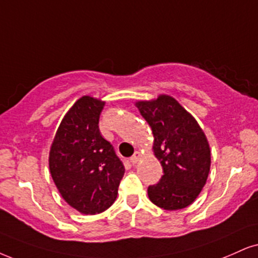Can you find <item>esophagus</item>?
<instances>
[{
    "label": "esophagus",
    "instance_id": "esophagus-1",
    "mask_svg": "<svg viewBox=\"0 0 258 258\" xmlns=\"http://www.w3.org/2000/svg\"><path fill=\"white\" fill-rule=\"evenodd\" d=\"M141 157H142L141 152L136 151L135 153H134V155H133V157L130 158V163H132V164H136V163H138V161L140 160V159H141Z\"/></svg>",
    "mask_w": 258,
    "mask_h": 258
}]
</instances>
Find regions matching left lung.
I'll return each instance as SVG.
<instances>
[{"label": "left lung", "instance_id": "obj_1", "mask_svg": "<svg viewBox=\"0 0 258 258\" xmlns=\"http://www.w3.org/2000/svg\"><path fill=\"white\" fill-rule=\"evenodd\" d=\"M153 133V152L164 176L148 186V197L165 211L190 206L205 186L211 170V148L197 120L173 97L135 103Z\"/></svg>", "mask_w": 258, "mask_h": 258}]
</instances>
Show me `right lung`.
<instances>
[{"mask_svg":"<svg viewBox=\"0 0 258 258\" xmlns=\"http://www.w3.org/2000/svg\"><path fill=\"white\" fill-rule=\"evenodd\" d=\"M105 101L84 95L64 114L50 147L49 168L63 200L86 215L116 201L124 168L112 145L100 134Z\"/></svg>","mask_w":258,"mask_h":258,"instance_id":"obj_1","label":"right lung"}]
</instances>
